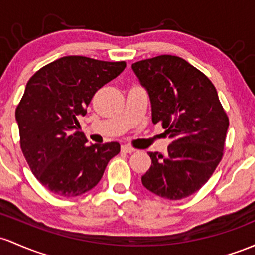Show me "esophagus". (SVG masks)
Wrapping results in <instances>:
<instances>
[{"label":"esophagus","mask_w":255,"mask_h":255,"mask_svg":"<svg viewBox=\"0 0 255 255\" xmlns=\"http://www.w3.org/2000/svg\"><path fill=\"white\" fill-rule=\"evenodd\" d=\"M121 150L126 153H132V152H134V151H135V149H134V147H132V146H129V145H122Z\"/></svg>","instance_id":"esophagus-1"}]
</instances>
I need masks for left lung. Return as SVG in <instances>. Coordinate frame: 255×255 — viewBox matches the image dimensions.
<instances>
[{
    "label": "left lung",
    "instance_id": "obj_1",
    "mask_svg": "<svg viewBox=\"0 0 255 255\" xmlns=\"http://www.w3.org/2000/svg\"><path fill=\"white\" fill-rule=\"evenodd\" d=\"M147 91L152 122L172 139L166 155L147 152L151 167L142 185L167 200L195 194L223 158L229 119L217 89L203 72L175 55H158L132 64Z\"/></svg>",
    "mask_w": 255,
    "mask_h": 255
}]
</instances>
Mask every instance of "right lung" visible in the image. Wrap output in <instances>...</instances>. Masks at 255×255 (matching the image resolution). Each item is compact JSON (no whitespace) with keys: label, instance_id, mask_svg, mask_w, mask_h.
Wrapping results in <instances>:
<instances>
[{"label":"right lung","instance_id":"obj_1","mask_svg":"<svg viewBox=\"0 0 255 255\" xmlns=\"http://www.w3.org/2000/svg\"><path fill=\"white\" fill-rule=\"evenodd\" d=\"M126 68V61L69 55L38 70L16 106L20 147L36 179L53 194L75 197L93 189L109 161L120 152L116 141L87 145L78 117L96 92Z\"/></svg>","mask_w":255,"mask_h":255}]
</instances>
